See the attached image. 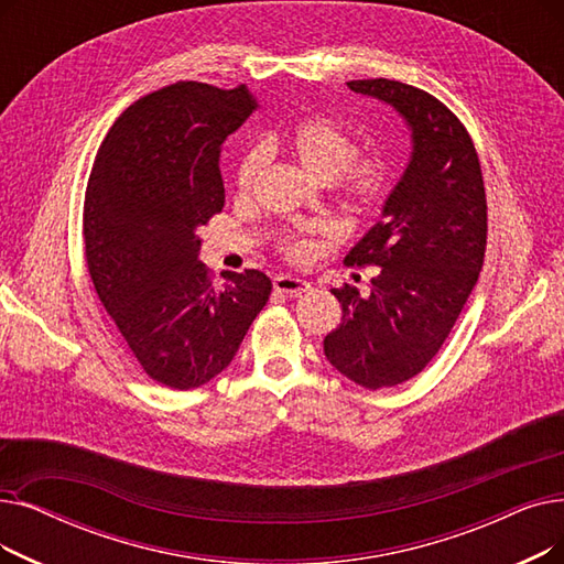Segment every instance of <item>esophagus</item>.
<instances>
[{"label":"esophagus","instance_id":"1","mask_svg":"<svg viewBox=\"0 0 564 564\" xmlns=\"http://www.w3.org/2000/svg\"><path fill=\"white\" fill-rule=\"evenodd\" d=\"M274 290L285 292V295H304V292L311 290V283H306L304 279H295V276H276Z\"/></svg>","mask_w":564,"mask_h":564}]
</instances>
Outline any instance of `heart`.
Masks as SVG:
<instances>
[{"label":"heart","instance_id":"heart-1","mask_svg":"<svg viewBox=\"0 0 564 564\" xmlns=\"http://www.w3.org/2000/svg\"><path fill=\"white\" fill-rule=\"evenodd\" d=\"M281 144L306 173L317 182H334L340 198L355 212H373L389 186V163L380 154H357L355 138L323 115H306L283 131ZM262 167L260 150H249L237 163L235 186L239 193H249ZM285 253L304 260L311 253L306 241L292 239L285 243Z\"/></svg>","mask_w":564,"mask_h":564}]
</instances>
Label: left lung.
<instances>
[{"instance_id":"obj_1","label":"left lung","mask_w":564,"mask_h":564,"mask_svg":"<svg viewBox=\"0 0 564 564\" xmlns=\"http://www.w3.org/2000/svg\"><path fill=\"white\" fill-rule=\"evenodd\" d=\"M348 87L394 108L412 140L382 218L346 256L380 267L371 295L332 290L343 317L323 343L338 373L380 389L424 371L468 302L486 251V193L468 131L435 96L387 78Z\"/></svg>"}]
</instances>
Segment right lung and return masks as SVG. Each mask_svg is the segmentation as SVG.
Masks as SVG:
<instances>
[{
    "mask_svg": "<svg viewBox=\"0 0 564 564\" xmlns=\"http://www.w3.org/2000/svg\"><path fill=\"white\" fill-rule=\"evenodd\" d=\"M258 108L243 87L175 83L108 131L85 193V258L96 295L152 380L193 389L239 350L272 281L258 269L216 285L195 235L224 209V140Z\"/></svg>",
    "mask_w": 564,
    "mask_h": 564,
    "instance_id": "add662e5",
    "label": "right lung"
}]
</instances>
